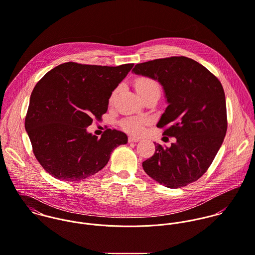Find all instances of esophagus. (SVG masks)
<instances>
[{
  "instance_id": "34e87169",
  "label": "esophagus",
  "mask_w": 255,
  "mask_h": 255,
  "mask_svg": "<svg viewBox=\"0 0 255 255\" xmlns=\"http://www.w3.org/2000/svg\"><path fill=\"white\" fill-rule=\"evenodd\" d=\"M128 141H129L130 143H137V142H139V141H140V139H139V138H137V137L130 136V137L128 138Z\"/></svg>"
}]
</instances>
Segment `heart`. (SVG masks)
Listing matches in <instances>:
<instances>
[{
	"label": "heart",
	"instance_id": "obj_1",
	"mask_svg": "<svg viewBox=\"0 0 255 255\" xmlns=\"http://www.w3.org/2000/svg\"><path fill=\"white\" fill-rule=\"evenodd\" d=\"M135 88L140 97L147 94H151V93L159 94L160 92V88L157 82L147 77L139 78L135 82ZM113 98H114V93L110 98V102H112ZM147 123H148V119L145 117H128L123 119L120 122V126L127 133H130L133 135H139L144 131L145 125Z\"/></svg>",
	"mask_w": 255,
	"mask_h": 255
}]
</instances>
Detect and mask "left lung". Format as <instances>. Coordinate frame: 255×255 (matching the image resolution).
<instances>
[{
    "mask_svg": "<svg viewBox=\"0 0 255 255\" xmlns=\"http://www.w3.org/2000/svg\"><path fill=\"white\" fill-rule=\"evenodd\" d=\"M136 75L162 86L168 103L156 126L176 141L169 148L155 144L143 161L145 172L168 188L199 179L213 162L227 133V107L221 82L198 62L173 56L137 64Z\"/></svg>",
    "mask_w": 255,
    "mask_h": 255,
    "instance_id": "1",
    "label": "left lung"
}]
</instances>
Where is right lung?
<instances>
[{"instance_id":"obj_1","label":"right lung","mask_w":255,"mask_h":255,"mask_svg":"<svg viewBox=\"0 0 255 255\" xmlns=\"http://www.w3.org/2000/svg\"><path fill=\"white\" fill-rule=\"evenodd\" d=\"M134 64L117 67L61 64L36 84L25 116L32 151L53 177L80 181L102 169L125 133L107 129L99 139L87 132L107 111L112 92Z\"/></svg>"}]
</instances>
